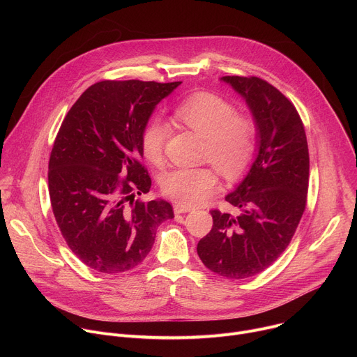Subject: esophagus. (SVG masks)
<instances>
[{
    "instance_id": "esophagus-1",
    "label": "esophagus",
    "mask_w": 357,
    "mask_h": 357,
    "mask_svg": "<svg viewBox=\"0 0 357 357\" xmlns=\"http://www.w3.org/2000/svg\"><path fill=\"white\" fill-rule=\"evenodd\" d=\"M190 211H193V208H192V206H188V205H183V203H175V206H174V212H175L176 215H179V213H188V212H190Z\"/></svg>"
}]
</instances>
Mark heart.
I'll list each match as a JSON object with an SVG mask.
<instances>
[{"label":"heart","instance_id":"b5f03b06","mask_svg":"<svg viewBox=\"0 0 357 357\" xmlns=\"http://www.w3.org/2000/svg\"><path fill=\"white\" fill-rule=\"evenodd\" d=\"M174 117L205 139L203 161L212 162L227 179H237L252 162L257 152V123L248 114L236 113L230 101L211 93H196L175 106ZM167 137L168 126L158 117L144 126L141 148L151 164H162ZM214 167L175 168L162 176V192L183 205H200L219 189Z\"/></svg>","mask_w":357,"mask_h":357}]
</instances>
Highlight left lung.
Masks as SVG:
<instances>
[{"mask_svg": "<svg viewBox=\"0 0 357 357\" xmlns=\"http://www.w3.org/2000/svg\"><path fill=\"white\" fill-rule=\"evenodd\" d=\"M248 105L259 127V154L226 200L237 215L211 211L213 227L197 243L211 271L243 280L268 268L288 247L307 206L310 152L291 101L256 76H223Z\"/></svg>", "mask_w": 357, "mask_h": 357, "instance_id": "8db88e82", "label": "left lung"}]
</instances>
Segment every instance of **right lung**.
<instances>
[{
	"label": "right lung",
	"instance_id": "right-lung-1",
	"mask_svg": "<svg viewBox=\"0 0 357 357\" xmlns=\"http://www.w3.org/2000/svg\"><path fill=\"white\" fill-rule=\"evenodd\" d=\"M179 84L97 82L62 121L49 158L50 205L66 244L91 270H132L151 251L158 226L174 218L168 202L137 196L151 188L141 161L144 126Z\"/></svg>",
	"mask_w": 357,
	"mask_h": 357
}]
</instances>
